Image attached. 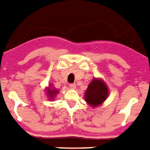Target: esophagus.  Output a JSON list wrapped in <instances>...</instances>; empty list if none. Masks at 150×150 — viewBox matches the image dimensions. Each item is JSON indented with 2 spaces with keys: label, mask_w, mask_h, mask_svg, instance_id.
I'll use <instances>...</instances> for the list:
<instances>
[{
  "label": "esophagus",
  "mask_w": 150,
  "mask_h": 150,
  "mask_svg": "<svg viewBox=\"0 0 150 150\" xmlns=\"http://www.w3.org/2000/svg\"><path fill=\"white\" fill-rule=\"evenodd\" d=\"M69 87L71 89H76V84H70Z\"/></svg>",
  "instance_id": "esophagus-1"
}]
</instances>
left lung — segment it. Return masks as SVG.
Segmentation results:
<instances>
[{"label": "left lung", "instance_id": "obj_1", "mask_svg": "<svg viewBox=\"0 0 150 150\" xmlns=\"http://www.w3.org/2000/svg\"><path fill=\"white\" fill-rule=\"evenodd\" d=\"M108 90L103 81L94 79L88 86L85 98L90 105L97 107L106 100Z\"/></svg>", "mask_w": 150, "mask_h": 150}]
</instances>
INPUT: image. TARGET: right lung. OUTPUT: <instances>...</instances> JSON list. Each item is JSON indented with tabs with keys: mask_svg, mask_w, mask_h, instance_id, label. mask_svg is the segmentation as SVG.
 <instances>
[{
	"mask_svg": "<svg viewBox=\"0 0 150 150\" xmlns=\"http://www.w3.org/2000/svg\"><path fill=\"white\" fill-rule=\"evenodd\" d=\"M57 93H58V91H57V90H50V89L47 90V94L49 95L50 97H53V96H55V94H57Z\"/></svg>",
	"mask_w": 150,
	"mask_h": 150,
	"instance_id": "obj_1",
	"label": "right lung"
}]
</instances>
